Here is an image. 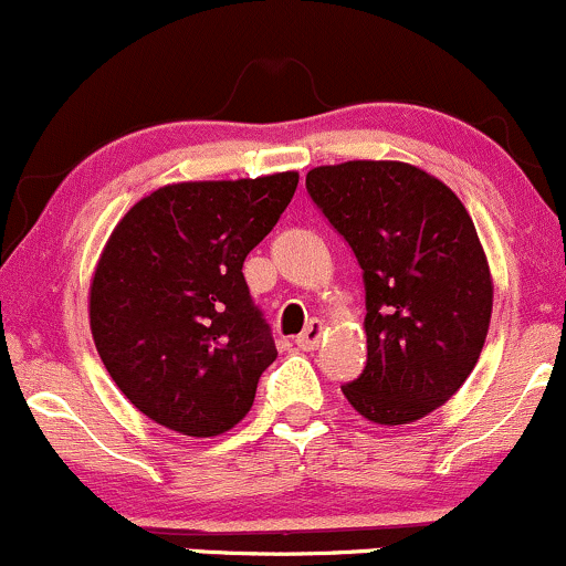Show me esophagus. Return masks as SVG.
<instances>
[{
  "mask_svg": "<svg viewBox=\"0 0 566 566\" xmlns=\"http://www.w3.org/2000/svg\"><path fill=\"white\" fill-rule=\"evenodd\" d=\"M322 335H324V322H319V319H314V322H308V327L303 329L301 335H297V348H303V350H314V348H319V343H322Z\"/></svg>",
  "mask_w": 566,
  "mask_h": 566,
  "instance_id": "34e87169",
  "label": "esophagus"
}]
</instances>
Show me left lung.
Masks as SVG:
<instances>
[{
	"label": "left lung",
	"mask_w": 566,
	"mask_h": 566,
	"mask_svg": "<svg viewBox=\"0 0 566 566\" xmlns=\"http://www.w3.org/2000/svg\"><path fill=\"white\" fill-rule=\"evenodd\" d=\"M305 188L365 279L367 367L343 394L369 423H415L463 386L490 329L495 287L469 210L391 159L314 167Z\"/></svg>",
	"instance_id": "8db88e82"
}]
</instances>
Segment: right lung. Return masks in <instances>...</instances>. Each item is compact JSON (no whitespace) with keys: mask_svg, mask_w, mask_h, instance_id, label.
<instances>
[{"mask_svg":"<svg viewBox=\"0 0 566 566\" xmlns=\"http://www.w3.org/2000/svg\"><path fill=\"white\" fill-rule=\"evenodd\" d=\"M295 188V170L188 180L116 223L90 282V329L119 391L154 423L205 439L250 412L276 346L242 265Z\"/></svg>","mask_w":566,"mask_h":566,"instance_id":"right-lung-1","label":"right lung"}]
</instances>
